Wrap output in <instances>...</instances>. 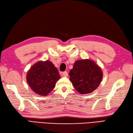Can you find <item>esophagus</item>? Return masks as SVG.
<instances>
[{
	"instance_id": "obj_1",
	"label": "esophagus",
	"mask_w": 133,
	"mask_h": 133,
	"mask_svg": "<svg viewBox=\"0 0 133 133\" xmlns=\"http://www.w3.org/2000/svg\"><path fill=\"white\" fill-rule=\"evenodd\" d=\"M61 76H65V77L67 76H68V73H67V71H64V72H62V73L61 74Z\"/></svg>"
}]
</instances>
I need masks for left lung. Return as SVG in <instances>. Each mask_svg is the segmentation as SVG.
I'll return each mask as SVG.
<instances>
[{"instance_id":"8db88e82","label":"left lung","mask_w":133,"mask_h":133,"mask_svg":"<svg viewBox=\"0 0 133 133\" xmlns=\"http://www.w3.org/2000/svg\"><path fill=\"white\" fill-rule=\"evenodd\" d=\"M70 81L81 94H89L99 85L103 78L100 67L89 59L76 61L70 71Z\"/></svg>"}]
</instances>
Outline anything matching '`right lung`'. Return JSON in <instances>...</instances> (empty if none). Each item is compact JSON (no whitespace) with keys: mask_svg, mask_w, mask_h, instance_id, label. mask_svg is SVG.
<instances>
[{"mask_svg":"<svg viewBox=\"0 0 133 133\" xmlns=\"http://www.w3.org/2000/svg\"><path fill=\"white\" fill-rule=\"evenodd\" d=\"M60 79L58 71L50 61H39L31 67L27 73L26 81L33 91L47 96Z\"/></svg>","mask_w":133,"mask_h":133,"instance_id":"right-lung-1","label":"right lung"}]
</instances>
